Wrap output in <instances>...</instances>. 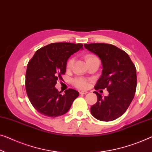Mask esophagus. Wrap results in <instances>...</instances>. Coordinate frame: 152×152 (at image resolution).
Segmentation results:
<instances>
[{
	"label": "esophagus",
	"instance_id": "34e87169",
	"mask_svg": "<svg viewBox=\"0 0 152 152\" xmlns=\"http://www.w3.org/2000/svg\"><path fill=\"white\" fill-rule=\"evenodd\" d=\"M87 91H80V94L83 95V94H87Z\"/></svg>",
	"mask_w": 152,
	"mask_h": 152
}]
</instances>
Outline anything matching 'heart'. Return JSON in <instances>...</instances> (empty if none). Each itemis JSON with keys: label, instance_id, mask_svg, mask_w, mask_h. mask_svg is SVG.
Returning <instances> with one entry per match:
<instances>
[{"label": "heart", "instance_id": "obj_1", "mask_svg": "<svg viewBox=\"0 0 152 152\" xmlns=\"http://www.w3.org/2000/svg\"><path fill=\"white\" fill-rule=\"evenodd\" d=\"M85 58L87 61L91 59H94V58H97L96 56L93 55V54H88V55L86 56ZM74 62V58H71L70 59H69V61L67 63V68H71ZM88 83H89V80H88L87 79L83 78H77L73 80L74 85H75L76 87L79 88V89H85V88H87L88 86Z\"/></svg>", "mask_w": 152, "mask_h": 152}]
</instances>
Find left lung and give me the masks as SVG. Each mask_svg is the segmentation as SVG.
<instances>
[{
    "label": "left lung",
    "instance_id": "1",
    "mask_svg": "<svg viewBox=\"0 0 152 152\" xmlns=\"http://www.w3.org/2000/svg\"><path fill=\"white\" fill-rule=\"evenodd\" d=\"M86 49L96 54L102 64V72L95 89L108 90V96L94 91L98 101L91 107L95 118L113 121L126 111L134 97L137 88V69L130 56L119 48L108 44H84Z\"/></svg>",
    "mask_w": 152,
    "mask_h": 152
}]
</instances>
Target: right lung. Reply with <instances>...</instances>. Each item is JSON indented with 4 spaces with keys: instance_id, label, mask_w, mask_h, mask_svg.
I'll return each mask as SVG.
<instances>
[{
    "instance_id": "1",
    "label": "right lung",
    "mask_w": 152,
    "mask_h": 152,
    "mask_svg": "<svg viewBox=\"0 0 152 152\" xmlns=\"http://www.w3.org/2000/svg\"><path fill=\"white\" fill-rule=\"evenodd\" d=\"M80 49H83L82 44L53 43L36 51L29 61L26 72V94L41 114L50 117L64 115L79 96L78 91L72 89L61 94L55 85L66 72L67 59Z\"/></svg>"
}]
</instances>
